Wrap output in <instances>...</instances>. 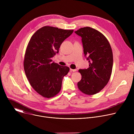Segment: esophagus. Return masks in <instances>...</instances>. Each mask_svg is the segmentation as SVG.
Masks as SVG:
<instances>
[{
	"label": "esophagus",
	"instance_id": "1",
	"mask_svg": "<svg viewBox=\"0 0 134 134\" xmlns=\"http://www.w3.org/2000/svg\"><path fill=\"white\" fill-rule=\"evenodd\" d=\"M70 70L71 71H72V72H75V71H76V70H77V69H70Z\"/></svg>",
	"mask_w": 134,
	"mask_h": 134
}]
</instances>
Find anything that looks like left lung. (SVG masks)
Listing matches in <instances>:
<instances>
[{
  "label": "left lung",
  "mask_w": 134,
  "mask_h": 134,
  "mask_svg": "<svg viewBox=\"0 0 134 134\" xmlns=\"http://www.w3.org/2000/svg\"><path fill=\"white\" fill-rule=\"evenodd\" d=\"M82 37L85 56L88 60L87 69H80L81 80L79 90L86 95H94L101 91L110 79L113 66V54L105 36L98 30L84 27L75 32Z\"/></svg>",
  "instance_id": "obj_1"
}]
</instances>
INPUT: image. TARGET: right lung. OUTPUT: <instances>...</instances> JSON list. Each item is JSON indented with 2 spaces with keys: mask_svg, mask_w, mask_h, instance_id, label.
I'll list each match as a JSON object with an SVG mask.
<instances>
[{
  "mask_svg": "<svg viewBox=\"0 0 134 134\" xmlns=\"http://www.w3.org/2000/svg\"><path fill=\"white\" fill-rule=\"evenodd\" d=\"M73 31L45 26L34 33L27 44L24 71L31 86L44 98H52L60 92L63 79L69 71L67 66L52 63L51 58Z\"/></svg>",
  "mask_w": 134,
  "mask_h": 134,
  "instance_id": "obj_1",
  "label": "right lung"
}]
</instances>
